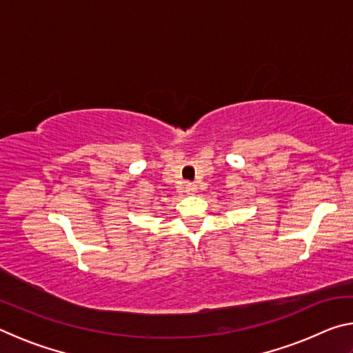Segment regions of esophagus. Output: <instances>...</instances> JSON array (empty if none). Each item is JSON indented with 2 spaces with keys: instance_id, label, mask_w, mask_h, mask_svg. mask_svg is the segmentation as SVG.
<instances>
[{
  "instance_id": "1",
  "label": "esophagus",
  "mask_w": 353,
  "mask_h": 353,
  "mask_svg": "<svg viewBox=\"0 0 353 353\" xmlns=\"http://www.w3.org/2000/svg\"><path fill=\"white\" fill-rule=\"evenodd\" d=\"M185 191H187V193L188 194H194L196 193V191H198V185H196V183H187V185H185Z\"/></svg>"
}]
</instances>
